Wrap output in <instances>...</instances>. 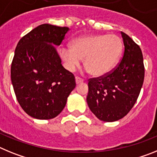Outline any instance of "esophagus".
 Wrapping results in <instances>:
<instances>
[{"mask_svg": "<svg viewBox=\"0 0 157 157\" xmlns=\"http://www.w3.org/2000/svg\"><path fill=\"white\" fill-rule=\"evenodd\" d=\"M75 82H76V84H79V83L82 82L83 79H82L81 78L79 77H75Z\"/></svg>", "mask_w": 157, "mask_h": 157, "instance_id": "34e87169", "label": "esophagus"}]
</instances>
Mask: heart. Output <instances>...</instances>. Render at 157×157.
Here are the masks:
<instances>
[{
    "label": "heart",
    "mask_w": 157,
    "mask_h": 157,
    "mask_svg": "<svg viewBox=\"0 0 157 157\" xmlns=\"http://www.w3.org/2000/svg\"><path fill=\"white\" fill-rule=\"evenodd\" d=\"M123 50L121 39L115 34L87 35L75 39L71 47H62L60 56L67 68L74 71L84 58V66L94 76L109 73L120 59Z\"/></svg>",
    "instance_id": "1"
}]
</instances>
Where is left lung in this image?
Instances as JSON below:
<instances>
[{
  "mask_svg": "<svg viewBox=\"0 0 157 157\" xmlns=\"http://www.w3.org/2000/svg\"><path fill=\"white\" fill-rule=\"evenodd\" d=\"M124 53L120 62L105 75L90 78L87 104L100 120L114 122L131 110L143 85V56L138 45L121 32Z\"/></svg>",
  "mask_w": 157,
  "mask_h": 157,
  "instance_id": "8db88e82",
  "label": "left lung"
}]
</instances>
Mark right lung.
Here are the masks:
<instances>
[{
	"mask_svg": "<svg viewBox=\"0 0 157 157\" xmlns=\"http://www.w3.org/2000/svg\"><path fill=\"white\" fill-rule=\"evenodd\" d=\"M67 27L41 24L18 42L11 67L16 99L29 116L50 120L64 109L75 87L74 75L62 66L54 45H59Z\"/></svg>",
	"mask_w": 157,
	"mask_h": 157,
	"instance_id": "right-lung-1",
	"label": "right lung"
}]
</instances>
